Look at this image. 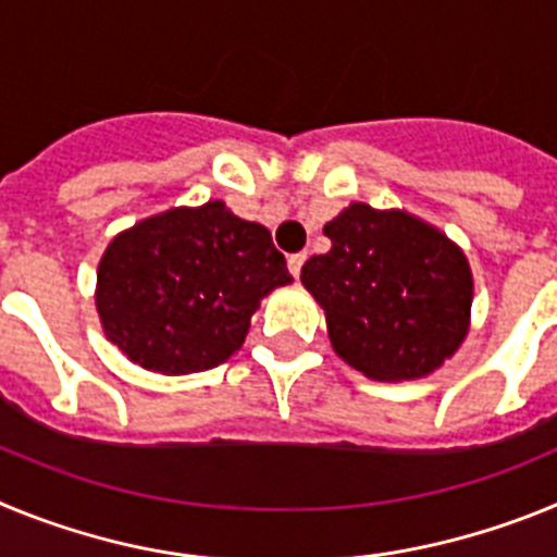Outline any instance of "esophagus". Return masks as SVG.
<instances>
[{"instance_id": "obj_1", "label": "esophagus", "mask_w": 557, "mask_h": 557, "mask_svg": "<svg viewBox=\"0 0 557 557\" xmlns=\"http://www.w3.org/2000/svg\"><path fill=\"white\" fill-rule=\"evenodd\" d=\"M304 262H307V253H293V256H287V268H289V273L295 275V278L301 275Z\"/></svg>"}]
</instances>
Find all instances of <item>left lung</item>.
<instances>
[{
    "mask_svg": "<svg viewBox=\"0 0 557 557\" xmlns=\"http://www.w3.org/2000/svg\"><path fill=\"white\" fill-rule=\"evenodd\" d=\"M332 250L301 282L326 312L329 337L371 379H416L444 366L466 337L471 270L441 231L401 211L348 206L323 228Z\"/></svg>",
    "mask_w": 557,
    "mask_h": 557,
    "instance_id": "1",
    "label": "left lung"
}]
</instances>
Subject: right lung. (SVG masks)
<instances>
[{
    "instance_id": "obj_1",
    "label": "right lung",
    "mask_w": 557,
    "mask_h": 557,
    "mask_svg": "<svg viewBox=\"0 0 557 557\" xmlns=\"http://www.w3.org/2000/svg\"><path fill=\"white\" fill-rule=\"evenodd\" d=\"M289 282L270 231L211 200L116 236L97 273V309L108 339L133 362L195 373L243 346L259 301Z\"/></svg>"
}]
</instances>
